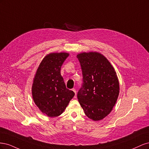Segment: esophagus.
I'll return each instance as SVG.
<instances>
[{
  "label": "esophagus",
  "instance_id": "obj_1",
  "mask_svg": "<svg viewBox=\"0 0 149 149\" xmlns=\"http://www.w3.org/2000/svg\"><path fill=\"white\" fill-rule=\"evenodd\" d=\"M72 91H73L74 93H75V94H76V90L74 89V88H73V89H72Z\"/></svg>",
  "mask_w": 149,
  "mask_h": 149
}]
</instances>
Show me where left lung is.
Segmentation results:
<instances>
[{"label":"left lung","instance_id":"1","mask_svg":"<svg viewBox=\"0 0 149 149\" xmlns=\"http://www.w3.org/2000/svg\"><path fill=\"white\" fill-rule=\"evenodd\" d=\"M81 67L83 84L78 93L81 106L94 121L109 114L119 94V82L114 67L101 53L83 52L77 55Z\"/></svg>","mask_w":149,"mask_h":149}]
</instances>
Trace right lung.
<instances>
[{"instance_id":"right-lung-1","label":"right lung","mask_w":149,"mask_h":149,"mask_svg":"<svg viewBox=\"0 0 149 149\" xmlns=\"http://www.w3.org/2000/svg\"><path fill=\"white\" fill-rule=\"evenodd\" d=\"M70 54L66 52L47 55L36 71L31 86L35 104L43 114L49 118L60 116L74 93L67 89L60 70Z\"/></svg>"}]
</instances>
